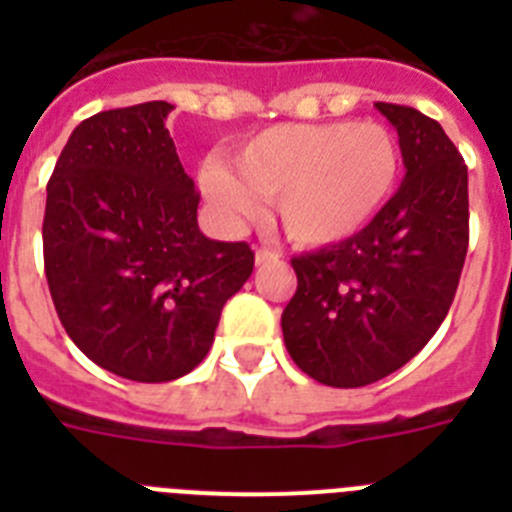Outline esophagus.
Returning <instances> with one entry per match:
<instances>
[{"label": "esophagus", "mask_w": 512, "mask_h": 512, "mask_svg": "<svg viewBox=\"0 0 512 512\" xmlns=\"http://www.w3.org/2000/svg\"><path fill=\"white\" fill-rule=\"evenodd\" d=\"M277 259H279V251H271V248H259V251H256V266L269 264V261H277Z\"/></svg>", "instance_id": "1"}]
</instances>
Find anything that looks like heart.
I'll return each instance as SVG.
<instances>
[{
  "instance_id": "obj_1",
  "label": "heart",
  "mask_w": 512,
  "mask_h": 512,
  "mask_svg": "<svg viewBox=\"0 0 512 512\" xmlns=\"http://www.w3.org/2000/svg\"><path fill=\"white\" fill-rule=\"evenodd\" d=\"M223 161L202 166L205 200L230 230L259 220L274 202L289 241L341 243L382 212L400 176V148L379 122L274 125L243 140Z\"/></svg>"
}]
</instances>
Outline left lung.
<instances>
[{
    "label": "left lung",
    "mask_w": 512,
    "mask_h": 512,
    "mask_svg": "<svg viewBox=\"0 0 512 512\" xmlns=\"http://www.w3.org/2000/svg\"><path fill=\"white\" fill-rule=\"evenodd\" d=\"M397 130L405 179L372 223L292 259L284 346L307 377L364 387L408 364L443 323L469 246L467 164L436 120L374 104Z\"/></svg>",
    "instance_id": "1"
}]
</instances>
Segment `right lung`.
Returning a JSON list of instances; mask_svg holds the SVG:
<instances>
[{
  "label": "right lung",
  "instance_id": "1",
  "mask_svg": "<svg viewBox=\"0 0 512 512\" xmlns=\"http://www.w3.org/2000/svg\"><path fill=\"white\" fill-rule=\"evenodd\" d=\"M171 110L143 102L79 122L45 200L58 318L94 364L133 382L192 372L253 271L248 243L210 241L197 225L200 194L164 125Z\"/></svg>",
  "mask_w": 512,
  "mask_h": 512
}]
</instances>
